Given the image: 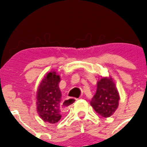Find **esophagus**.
Instances as JSON below:
<instances>
[{"label": "esophagus", "instance_id": "1", "mask_svg": "<svg viewBox=\"0 0 147 147\" xmlns=\"http://www.w3.org/2000/svg\"><path fill=\"white\" fill-rule=\"evenodd\" d=\"M76 100L77 99L76 98H67L63 102V107H64L65 109H67L68 107H70L71 105H73L74 102H76Z\"/></svg>", "mask_w": 147, "mask_h": 147}]
</instances>
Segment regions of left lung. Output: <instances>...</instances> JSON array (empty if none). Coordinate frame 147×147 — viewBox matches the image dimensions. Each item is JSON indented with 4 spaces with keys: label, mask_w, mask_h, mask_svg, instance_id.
I'll return each mask as SVG.
<instances>
[{
    "label": "left lung",
    "mask_w": 147,
    "mask_h": 147,
    "mask_svg": "<svg viewBox=\"0 0 147 147\" xmlns=\"http://www.w3.org/2000/svg\"><path fill=\"white\" fill-rule=\"evenodd\" d=\"M120 95L112 77H102L97 83V90L90 101V105L97 113L109 117L119 105Z\"/></svg>",
    "instance_id": "8db88e82"
}]
</instances>
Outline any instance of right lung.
Listing matches in <instances>:
<instances>
[{
  "label": "right lung",
  "instance_id": "1",
  "mask_svg": "<svg viewBox=\"0 0 147 147\" xmlns=\"http://www.w3.org/2000/svg\"><path fill=\"white\" fill-rule=\"evenodd\" d=\"M60 82L61 76L51 71L42 79L37 90V112L42 120L49 123H57L61 118L63 104Z\"/></svg>",
  "mask_w": 147,
  "mask_h": 147
}]
</instances>
